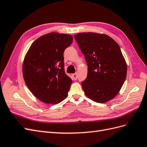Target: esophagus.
Segmentation results:
<instances>
[{
    "instance_id": "34e87169",
    "label": "esophagus",
    "mask_w": 147,
    "mask_h": 147,
    "mask_svg": "<svg viewBox=\"0 0 147 147\" xmlns=\"http://www.w3.org/2000/svg\"><path fill=\"white\" fill-rule=\"evenodd\" d=\"M72 78H73V79H74V80H76V79H78V74H77V73H76L72 74Z\"/></svg>"
}]
</instances>
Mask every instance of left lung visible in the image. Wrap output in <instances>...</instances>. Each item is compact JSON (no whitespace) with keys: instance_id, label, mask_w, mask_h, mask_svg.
I'll use <instances>...</instances> for the list:
<instances>
[{"instance_id":"1","label":"left lung","mask_w":147,"mask_h":147,"mask_svg":"<svg viewBox=\"0 0 147 147\" xmlns=\"http://www.w3.org/2000/svg\"><path fill=\"white\" fill-rule=\"evenodd\" d=\"M74 37L88 66L87 78L82 82L85 94L99 103L111 100L126 78L127 65L120 46L105 34L84 32Z\"/></svg>"}]
</instances>
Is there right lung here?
<instances>
[{
	"label": "right lung",
	"mask_w": 147,
	"mask_h": 147,
	"mask_svg": "<svg viewBox=\"0 0 147 147\" xmlns=\"http://www.w3.org/2000/svg\"><path fill=\"white\" fill-rule=\"evenodd\" d=\"M70 35L50 33L36 40L23 63V77L40 101L57 104L67 98L73 81L66 74L63 53L73 42Z\"/></svg>",
	"instance_id": "1"
}]
</instances>
